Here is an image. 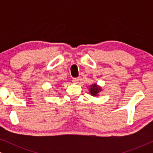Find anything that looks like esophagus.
Wrapping results in <instances>:
<instances>
[{"label":"esophagus","mask_w":153,"mask_h":153,"mask_svg":"<svg viewBox=\"0 0 153 153\" xmlns=\"http://www.w3.org/2000/svg\"><path fill=\"white\" fill-rule=\"evenodd\" d=\"M79 78H73L72 79V82L74 83H75V84H77V83H79Z\"/></svg>","instance_id":"34e87169"}]
</instances>
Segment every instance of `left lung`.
Listing matches in <instances>:
<instances>
[{"mask_svg": "<svg viewBox=\"0 0 153 153\" xmlns=\"http://www.w3.org/2000/svg\"><path fill=\"white\" fill-rule=\"evenodd\" d=\"M89 91L93 96H97L100 92L102 91V89H101V88H100V86H98L96 83H94V84L91 85V87H90V89H89Z\"/></svg>", "mask_w": 153, "mask_h": 153, "instance_id": "obj_1", "label": "left lung"}]
</instances>
